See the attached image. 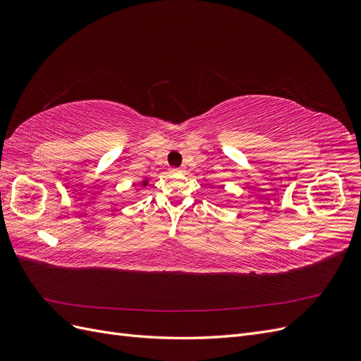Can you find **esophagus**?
Masks as SVG:
<instances>
[{
  "label": "esophagus",
  "instance_id": "esophagus-1",
  "mask_svg": "<svg viewBox=\"0 0 361 361\" xmlns=\"http://www.w3.org/2000/svg\"><path fill=\"white\" fill-rule=\"evenodd\" d=\"M170 171H171V173H182L183 169H182V167H180V169H171Z\"/></svg>",
  "mask_w": 361,
  "mask_h": 361
}]
</instances>
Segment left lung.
<instances>
[{
  "instance_id": "1",
  "label": "left lung",
  "mask_w": 361,
  "mask_h": 361,
  "mask_svg": "<svg viewBox=\"0 0 361 361\" xmlns=\"http://www.w3.org/2000/svg\"><path fill=\"white\" fill-rule=\"evenodd\" d=\"M226 202H227V203H228V202H231V199H228V195H227V200H226Z\"/></svg>"
}]
</instances>
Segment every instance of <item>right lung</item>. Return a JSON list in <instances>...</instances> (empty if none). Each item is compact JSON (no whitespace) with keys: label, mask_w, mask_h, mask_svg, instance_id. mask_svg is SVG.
Here are the masks:
<instances>
[{"label":"right lung","mask_w":361,"mask_h":361,"mask_svg":"<svg viewBox=\"0 0 361 361\" xmlns=\"http://www.w3.org/2000/svg\"><path fill=\"white\" fill-rule=\"evenodd\" d=\"M147 185H149V178H146V176H145L143 179L140 180V188H135V191H134V192H135V194H138V192H140V190H141V188H146Z\"/></svg>","instance_id":"1"}]
</instances>
